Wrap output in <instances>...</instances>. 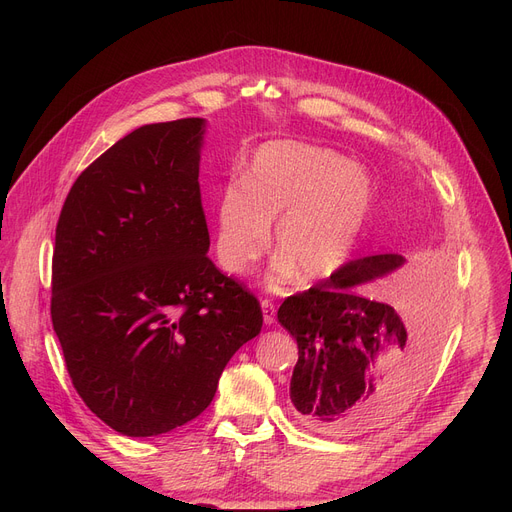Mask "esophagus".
<instances>
[{"label": "esophagus", "instance_id": "esophagus-1", "mask_svg": "<svg viewBox=\"0 0 512 512\" xmlns=\"http://www.w3.org/2000/svg\"><path fill=\"white\" fill-rule=\"evenodd\" d=\"M261 311H263V321L267 326H272L276 321V305L270 299L261 301Z\"/></svg>", "mask_w": 512, "mask_h": 512}]
</instances>
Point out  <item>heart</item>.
Wrapping results in <instances>:
<instances>
[{
  "label": "heart",
  "mask_w": 512,
  "mask_h": 512,
  "mask_svg": "<svg viewBox=\"0 0 512 512\" xmlns=\"http://www.w3.org/2000/svg\"><path fill=\"white\" fill-rule=\"evenodd\" d=\"M373 207L365 170L328 149L272 143L259 149L242 180H230L215 203V255L226 272L242 276L272 247L270 282H319L353 259Z\"/></svg>",
  "instance_id": "1"
}]
</instances>
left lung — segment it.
<instances>
[{"instance_id":"left-lung-1","label":"left lung","mask_w":512,"mask_h":512,"mask_svg":"<svg viewBox=\"0 0 512 512\" xmlns=\"http://www.w3.org/2000/svg\"><path fill=\"white\" fill-rule=\"evenodd\" d=\"M405 265L398 253L348 261L336 276L292 294L278 321L299 344L290 400L326 436H353L392 419L421 386L446 326V292L432 286L400 307L355 286Z\"/></svg>"}]
</instances>
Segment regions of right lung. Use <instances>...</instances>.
Listing matches in <instances>:
<instances>
[{
  "instance_id": "1",
  "label": "right lung",
  "mask_w": 512,
  "mask_h": 512,
  "mask_svg": "<svg viewBox=\"0 0 512 512\" xmlns=\"http://www.w3.org/2000/svg\"><path fill=\"white\" fill-rule=\"evenodd\" d=\"M205 120L147 124L76 178L51 265V321L70 380L118 434L149 438L201 415L263 326L253 292L207 257Z\"/></svg>"
}]
</instances>
